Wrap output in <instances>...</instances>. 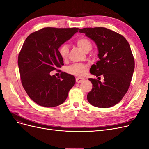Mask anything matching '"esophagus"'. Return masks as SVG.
<instances>
[{
    "mask_svg": "<svg viewBox=\"0 0 149 149\" xmlns=\"http://www.w3.org/2000/svg\"><path fill=\"white\" fill-rule=\"evenodd\" d=\"M83 80H84V78L78 77V78H76V82L77 83H81V82H82Z\"/></svg>",
    "mask_w": 149,
    "mask_h": 149,
    "instance_id": "34e87169",
    "label": "esophagus"
}]
</instances>
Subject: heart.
I'll use <instances>...</instances> for the list:
<instances>
[{
    "label": "heart",
    "mask_w": 149,
    "mask_h": 149,
    "mask_svg": "<svg viewBox=\"0 0 149 149\" xmlns=\"http://www.w3.org/2000/svg\"><path fill=\"white\" fill-rule=\"evenodd\" d=\"M76 43L77 45L83 50L88 53L92 49L93 45L90 40L84 37H81L78 38L76 40ZM61 58L63 60H66L69 54V47L66 44H63L61 45L58 49ZM88 70V66L85 64L82 63H76L73 64L66 68L68 73L78 76H83L86 73Z\"/></svg>",
    "instance_id": "b5f03b06"
}]
</instances>
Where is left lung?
Listing matches in <instances>:
<instances>
[{
  "mask_svg": "<svg viewBox=\"0 0 149 149\" xmlns=\"http://www.w3.org/2000/svg\"><path fill=\"white\" fill-rule=\"evenodd\" d=\"M95 42L98 58L90 73L104 76V83L89 78L93 88L87 95L91 105L101 108L114 106L128 91L134 71L135 62L128 42L123 35L104 27L79 30Z\"/></svg>",
  "mask_w": 149,
  "mask_h": 149,
  "instance_id": "left-lung-1",
  "label": "left lung"
}]
</instances>
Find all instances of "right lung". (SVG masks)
<instances>
[{"label":"right lung","instance_id":"add662e5","mask_svg":"<svg viewBox=\"0 0 149 149\" xmlns=\"http://www.w3.org/2000/svg\"><path fill=\"white\" fill-rule=\"evenodd\" d=\"M78 29L43 28L29 35L24 43L18 57L21 82L30 98L38 105L61 104L74 85V76L61 72L60 77H56L50 72L58 71L64 65L58 49Z\"/></svg>","mask_w":149,"mask_h":149}]
</instances>
